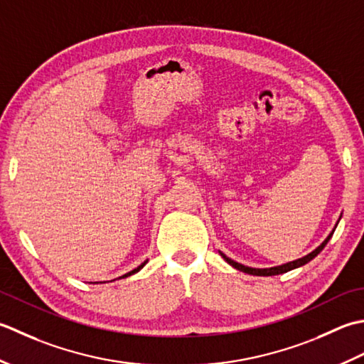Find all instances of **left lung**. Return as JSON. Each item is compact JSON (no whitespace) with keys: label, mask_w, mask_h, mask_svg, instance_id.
<instances>
[{"label":"left lung","mask_w":364,"mask_h":364,"mask_svg":"<svg viewBox=\"0 0 364 364\" xmlns=\"http://www.w3.org/2000/svg\"><path fill=\"white\" fill-rule=\"evenodd\" d=\"M333 232H335V229H333ZM333 232L327 237V239H325L321 245H318V247L313 251V253H309V255H306L305 257H300V259H296V261H292V262H287V264H284V265H278V267H272V269H251V267H247V265H242V264H239V262H235V261H232V259H229L228 256H225L223 253H221V256H223V259L225 261L229 264V265H232L234 269H237V270H240V272H245V273H250V275H256V277H272V275H281V273H286V272H289V270H294V269H296V267H301V265H305V264H308L311 259H314L318 253H321V251L325 248V245L328 243V240L331 239V235H333Z\"/></svg>","instance_id":"obj_1"}]
</instances>
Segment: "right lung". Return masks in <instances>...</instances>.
Masks as SVG:
<instances>
[{"label": "right lung", "instance_id": "right-lung-1", "mask_svg": "<svg viewBox=\"0 0 364 364\" xmlns=\"http://www.w3.org/2000/svg\"><path fill=\"white\" fill-rule=\"evenodd\" d=\"M146 262H147V261H144L143 264H141V265H138V267H136V269H133L132 272H129V273H125V275H124V277H121V278H127V277L133 275V273H136V272H139V270H141V269H143V267L146 265Z\"/></svg>", "mask_w": 364, "mask_h": 364}]
</instances>
